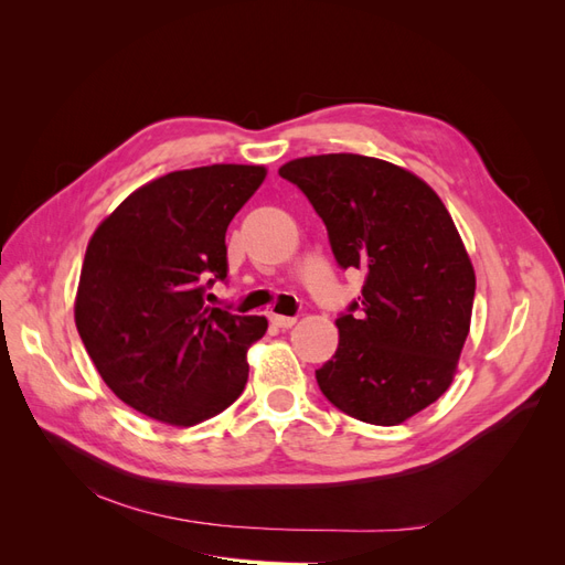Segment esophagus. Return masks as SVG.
Returning a JSON list of instances; mask_svg holds the SVG:
<instances>
[{
    "mask_svg": "<svg viewBox=\"0 0 565 565\" xmlns=\"http://www.w3.org/2000/svg\"><path fill=\"white\" fill-rule=\"evenodd\" d=\"M270 322L276 324V328L287 330V328H292V324L297 322V318H292V316H278V313H270Z\"/></svg>",
    "mask_w": 565,
    "mask_h": 565,
    "instance_id": "esophagus-1",
    "label": "esophagus"
}]
</instances>
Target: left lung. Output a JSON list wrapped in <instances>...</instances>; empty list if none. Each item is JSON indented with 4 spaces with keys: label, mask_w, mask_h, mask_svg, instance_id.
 <instances>
[{
    "label": "left lung",
    "mask_w": 565,
    "mask_h": 565,
    "mask_svg": "<svg viewBox=\"0 0 565 565\" xmlns=\"http://www.w3.org/2000/svg\"><path fill=\"white\" fill-rule=\"evenodd\" d=\"M324 221L339 266L367 273L339 347L316 370L341 413L396 426L446 393L471 328L476 273L446 204L407 169L330 152L285 162Z\"/></svg>",
    "instance_id": "obj_1"
}]
</instances>
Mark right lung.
I'll return each instance as SVG.
<instances>
[{"label": "right lung", "mask_w": 565, "mask_h": 565, "mask_svg": "<svg viewBox=\"0 0 565 565\" xmlns=\"http://www.w3.org/2000/svg\"><path fill=\"white\" fill-rule=\"evenodd\" d=\"M266 179L264 164L164 174L117 204L84 254L75 324L115 396L150 419L193 426L237 401L264 316L204 303L226 278V228Z\"/></svg>", "instance_id": "add662e5"}]
</instances>
